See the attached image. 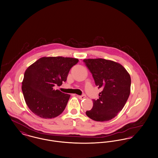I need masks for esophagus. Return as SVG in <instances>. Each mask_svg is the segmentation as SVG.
Returning <instances> with one entry per match:
<instances>
[{
  "mask_svg": "<svg viewBox=\"0 0 158 158\" xmlns=\"http://www.w3.org/2000/svg\"><path fill=\"white\" fill-rule=\"evenodd\" d=\"M78 98H79L80 99H85L86 98V96H85V94H83L81 95V96H78Z\"/></svg>",
  "mask_w": 158,
  "mask_h": 158,
  "instance_id": "esophagus-1",
  "label": "esophagus"
}]
</instances>
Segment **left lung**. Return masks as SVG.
Wrapping results in <instances>:
<instances>
[{
  "mask_svg": "<svg viewBox=\"0 0 158 158\" xmlns=\"http://www.w3.org/2000/svg\"><path fill=\"white\" fill-rule=\"evenodd\" d=\"M83 62L101 89L99 98L93 99L87 116L96 121H108L115 118L124 108L130 93L131 78L121 64L105 59H84Z\"/></svg>",
  "mask_w": 158,
  "mask_h": 158,
  "instance_id": "1",
  "label": "left lung"
}]
</instances>
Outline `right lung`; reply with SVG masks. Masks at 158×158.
<instances>
[{"instance_id":"add662e5","label":"right lung","mask_w":158,"mask_h":158,"mask_svg":"<svg viewBox=\"0 0 158 158\" xmlns=\"http://www.w3.org/2000/svg\"><path fill=\"white\" fill-rule=\"evenodd\" d=\"M78 62L72 58L43 57L28 67L24 73L22 91L26 104L37 116L53 118L67 106L70 94L54 86L67 81L71 68Z\"/></svg>"}]
</instances>
